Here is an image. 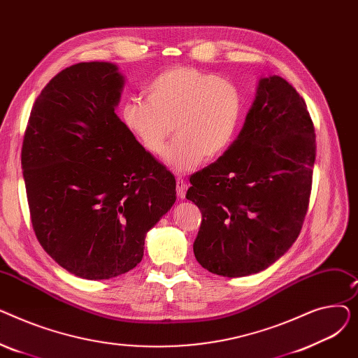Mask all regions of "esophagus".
I'll return each instance as SVG.
<instances>
[{"label":"esophagus","mask_w":358,"mask_h":358,"mask_svg":"<svg viewBox=\"0 0 358 358\" xmlns=\"http://www.w3.org/2000/svg\"><path fill=\"white\" fill-rule=\"evenodd\" d=\"M176 187H177V196L180 199L185 197V192H187V182L182 178H177L176 180Z\"/></svg>","instance_id":"esophagus-1"}]
</instances>
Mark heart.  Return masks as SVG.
<instances>
[{"label": "heart", "instance_id": "1", "mask_svg": "<svg viewBox=\"0 0 358 358\" xmlns=\"http://www.w3.org/2000/svg\"><path fill=\"white\" fill-rule=\"evenodd\" d=\"M148 101L129 99L120 117L129 134L150 155H161L171 135L176 139L165 164L177 174L190 173L203 161L231 148L243 119V96L231 81L192 66L159 72L146 87Z\"/></svg>", "mask_w": 358, "mask_h": 358}]
</instances>
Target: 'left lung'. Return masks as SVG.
I'll return each mask as SVG.
<instances>
[{"label": "left lung", "instance_id": "8db88e82", "mask_svg": "<svg viewBox=\"0 0 358 358\" xmlns=\"http://www.w3.org/2000/svg\"><path fill=\"white\" fill-rule=\"evenodd\" d=\"M315 148L305 100L278 75L259 78L238 138L185 194L203 216L193 243L203 268L245 277L289 251L308 212Z\"/></svg>", "mask_w": 358, "mask_h": 358}]
</instances>
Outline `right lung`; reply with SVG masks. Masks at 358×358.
<instances>
[{"label":"right lung","instance_id":"add662e5","mask_svg":"<svg viewBox=\"0 0 358 358\" xmlns=\"http://www.w3.org/2000/svg\"><path fill=\"white\" fill-rule=\"evenodd\" d=\"M124 77L111 62L61 71L30 113L22 168L33 229L61 267L87 280L135 268L176 203V178L115 113Z\"/></svg>","mask_w":358,"mask_h":358}]
</instances>
